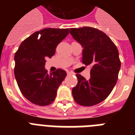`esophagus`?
I'll list each match as a JSON object with an SVG mask.
<instances>
[{
  "label": "esophagus",
  "instance_id": "obj_1",
  "mask_svg": "<svg viewBox=\"0 0 135 135\" xmlns=\"http://www.w3.org/2000/svg\"><path fill=\"white\" fill-rule=\"evenodd\" d=\"M67 74H68V76H71V75H73L74 74L71 72V71H68L67 72Z\"/></svg>",
  "mask_w": 135,
  "mask_h": 135
}]
</instances>
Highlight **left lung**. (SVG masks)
Returning a JSON list of instances; mask_svg holds the SVG:
<instances>
[{
    "label": "left lung",
    "mask_w": 135,
    "mask_h": 135,
    "mask_svg": "<svg viewBox=\"0 0 135 135\" xmlns=\"http://www.w3.org/2000/svg\"><path fill=\"white\" fill-rule=\"evenodd\" d=\"M70 32L83 48L82 64L92 65L88 80L76 75L74 99L80 105H95L104 101L116 84L121 66L118 50L104 32L94 27L70 28Z\"/></svg>",
    "instance_id": "left-lung-1"
}]
</instances>
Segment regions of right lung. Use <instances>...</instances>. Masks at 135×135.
<instances>
[{"label": "right lung", "mask_w": 135, "mask_h": 135, "mask_svg": "<svg viewBox=\"0 0 135 135\" xmlns=\"http://www.w3.org/2000/svg\"><path fill=\"white\" fill-rule=\"evenodd\" d=\"M68 34L69 28H45L23 40L15 53V79L22 95L32 103L49 105L55 99L66 71L57 69L49 74L45 62L46 58L54 55L57 46Z\"/></svg>", "instance_id": "obj_1"}]
</instances>
